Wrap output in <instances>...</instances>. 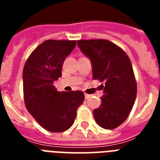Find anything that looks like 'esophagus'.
Instances as JSON below:
<instances>
[{"mask_svg": "<svg viewBox=\"0 0 160 160\" xmlns=\"http://www.w3.org/2000/svg\"><path fill=\"white\" fill-rule=\"evenodd\" d=\"M90 97V95H88V94H85V100H88L89 98Z\"/></svg>", "mask_w": 160, "mask_h": 160, "instance_id": "obj_1", "label": "esophagus"}]
</instances>
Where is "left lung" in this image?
Returning a JSON list of instances; mask_svg holds the SVG:
<instances>
[{"label": "left lung", "instance_id": "8db88e82", "mask_svg": "<svg viewBox=\"0 0 160 160\" xmlns=\"http://www.w3.org/2000/svg\"><path fill=\"white\" fill-rule=\"evenodd\" d=\"M77 45L90 60L93 79L104 83L101 105L94 109L95 121L104 129H114L128 118L136 99L131 61L121 48L107 40H80Z\"/></svg>", "mask_w": 160, "mask_h": 160}]
</instances>
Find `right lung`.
Masks as SVG:
<instances>
[{"mask_svg":"<svg viewBox=\"0 0 160 160\" xmlns=\"http://www.w3.org/2000/svg\"><path fill=\"white\" fill-rule=\"evenodd\" d=\"M76 45L75 41L47 40L36 47L23 69L24 100L26 109L42 128L63 132L74 124L76 111L85 100L82 91H57L54 81L61 76L63 63Z\"/></svg>","mask_w":160,"mask_h":160,"instance_id":"1","label":"right lung"}]
</instances>
